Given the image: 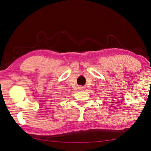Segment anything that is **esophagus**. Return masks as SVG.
<instances>
[{
    "label": "esophagus",
    "instance_id": "esophagus-1",
    "mask_svg": "<svg viewBox=\"0 0 151 151\" xmlns=\"http://www.w3.org/2000/svg\"><path fill=\"white\" fill-rule=\"evenodd\" d=\"M84 88H85V87H84L83 86H79V90H81V91H83L84 90Z\"/></svg>",
    "mask_w": 151,
    "mask_h": 151
}]
</instances>
